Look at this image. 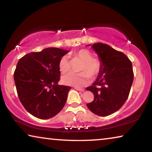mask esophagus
<instances>
[{
    "instance_id": "34e87169",
    "label": "esophagus",
    "mask_w": 152,
    "mask_h": 152,
    "mask_svg": "<svg viewBox=\"0 0 152 152\" xmlns=\"http://www.w3.org/2000/svg\"><path fill=\"white\" fill-rule=\"evenodd\" d=\"M75 88L76 90H77V91H84V89H83V88H77V87H75Z\"/></svg>"
}]
</instances>
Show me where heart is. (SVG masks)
<instances>
[{
	"label": "heart",
	"mask_w": 152,
	"mask_h": 152,
	"mask_svg": "<svg viewBox=\"0 0 152 152\" xmlns=\"http://www.w3.org/2000/svg\"><path fill=\"white\" fill-rule=\"evenodd\" d=\"M74 60L82 61L79 70L80 73H69L62 77V82L68 86L81 88L88 84L90 76H96L101 68V62L99 58L92 57L91 51L86 49H81L72 53ZM59 70L61 73H66L70 70V61L66 56L60 58L58 64Z\"/></svg>",
	"instance_id": "obj_1"
}]
</instances>
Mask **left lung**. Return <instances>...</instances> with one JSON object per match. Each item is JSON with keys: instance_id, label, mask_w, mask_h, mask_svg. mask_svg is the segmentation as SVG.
<instances>
[{"instance_id": "left-lung-1", "label": "left lung", "mask_w": 152, "mask_h": 152, "mask_svg": "<svg viewBox=\"0 0 152 152\" xmlns=\"http://www.w3.org/2000/svg\"><path fill=\"white\" fill-rule=\"evenodd\" d=\"M101 62L96 81L86 90L94 101L86 104L91 112L108 116L117 111L127 101L133 81L132 63L126 55L102 43L92 45Z\"/></svg>"}]
</instances>
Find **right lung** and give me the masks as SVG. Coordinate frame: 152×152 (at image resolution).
I'll return each instance as SVG.
<instances>
[{
	"mask_svg": "<svg viewBox=\"0 0 152 152\" xmlns=\"http://www.w3.org/2000/svg\"><path fill=\"white\" fill-rule=\"evenodd\" d=\"M69 51L56 48L31 52L19 59L14 80L20 102L30 114L41 119L56 116L66 104L70 86L58 85V64Z\"/></svg>",
	"mask_w": 152,
	"mask_h": 152,
	"instance_id": "add662e5",
	"label": "right lung"
}]
</instances>
